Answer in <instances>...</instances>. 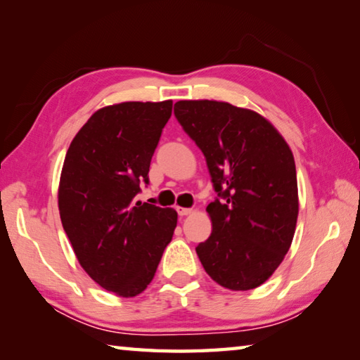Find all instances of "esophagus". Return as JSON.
Masks as SVG:
<instances>
[{"label":"esophagus","mask_w":360,"mask_h":360,"mask_svg":"<svg viewBox=\"0 0 360 360\" xmlns=\"http://www.w3.org/2000/svg\"><path fill=\"white\" fill-rule=\"evenodd\" d=\"M176 211H178L179 216H188L192 212V208H181V206H178Z\"/></svg>","instance_id":"obj_1"}]
</instances>
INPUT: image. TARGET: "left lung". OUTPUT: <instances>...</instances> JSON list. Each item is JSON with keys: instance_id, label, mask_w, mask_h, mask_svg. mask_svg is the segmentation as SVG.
<instances>
[{"instance_id": "1", "label": "left lung", "mask_w": 360, "mask_h": 360, "mask_svg": "<svg viewBox=\"0 0 360 360\" xmlns=\"http://www.w3.org/2000/svg\"><path fill=\"white\" fill-rule=\"evenodd\" d=\"M174 115L202 149L217 192L206 208L210 238L195 248L198 259L225 289L259 288L295 233L298 188L289 144L259 112L225 101L182 100Z\"/></svg>"}]
</instances>
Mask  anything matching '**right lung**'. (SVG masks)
Wrapping results in <instances>:
<instances>
[{
	"label": "right lung",
	"mask_w": 360,
	"mask_h": 360,
	"mask_svg": "<svg viewBox=\"0 0 360 360\" xmlns=\"http://www.w3.org/2000/svg\"><path fill=\"white\" fill-rule=\"evenodd\" d=\"M173 101H125L94 112L70 144L58 210L79 264L103 289L135 297L172 241L178 212L135 203Z\"/></svg>",
	"instance_id": "obj_1"
}]
</instances>
